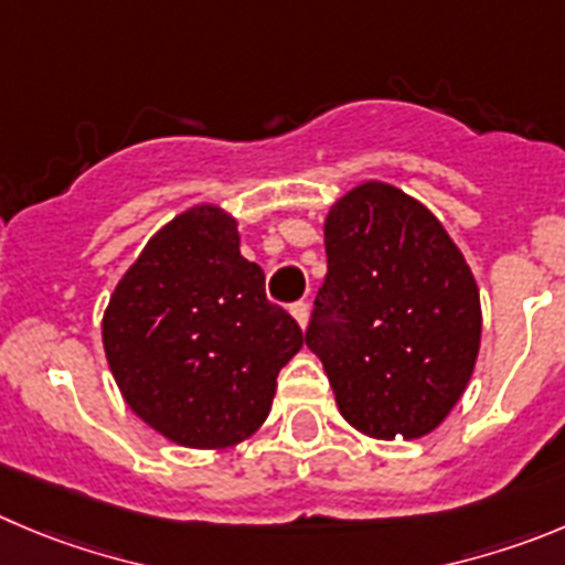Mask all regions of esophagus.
<instances>
[{
  "label": "esophagus",
  "instance_id": "34e87169",
  "mask_svg": "<svg viewBox=\"0 0 565 565\" xmlns=\"http://www.w3.org/2000/svg\"><path fill=\"white\" fill-rule=\"evenodd\" d=\"M289 312H292V318L298 320L300 329L309 323V303H307V300H295L292 307H289Z\"/></svg>",
  "mask_w": 565,
  "mask_h": 565
}]
</instances>
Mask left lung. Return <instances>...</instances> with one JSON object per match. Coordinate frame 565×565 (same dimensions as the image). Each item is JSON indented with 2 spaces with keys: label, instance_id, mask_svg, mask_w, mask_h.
Here are the masks:
<instances>
[{
  "label": "left lung",
  "instance_id": "8db88e82",
  "mask_svg": "<svg viewBox=\"0 0 565 565\" xmlns=\"http://www.w3.org/2000/svg\"><path fill=\"white\" fill-rule=\"evenodd\" d=\"M326 258L307 345L342 418L379 440L429 435L466 393L479 354L471 267L426 205L379 181L331 205Z\"/></svg>",
  "mask_w": 565,
  "mask_h": 565
}]
</instances>
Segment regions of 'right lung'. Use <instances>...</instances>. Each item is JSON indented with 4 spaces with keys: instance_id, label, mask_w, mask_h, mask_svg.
<instances>
[{
    "instance_id": "obj_1",
    "label": "right lung",
    "mask_w": 565,
    "mask_h": 565,
    "mask_svg": "<svg viewBox=\"0 0 565 565\" xmlns=\"http://www.w3.org/2000/svg\"><path fill=\"white\" fill-rule=\"evenodd\" d=\"M103 345L147 426L189 449H225L265 424L303 331L267 300L265 273L239 253L236 220L194 205L116 284Z\"/></svg>"
}]
</instances>
